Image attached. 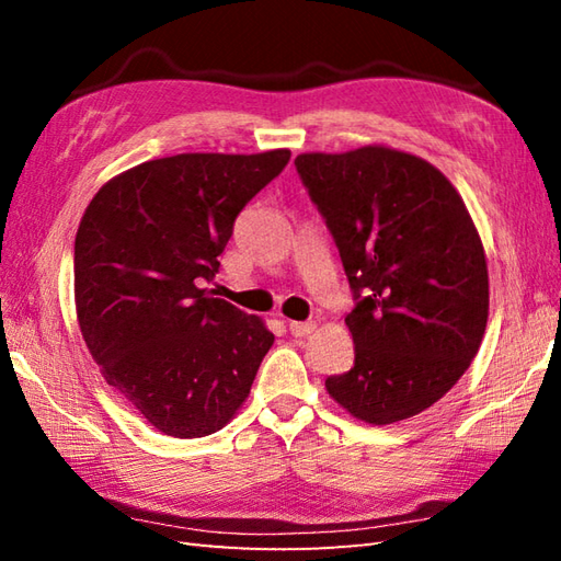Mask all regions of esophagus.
<instances>
[{
	"mask_svg": "<svg viewBox=\"0 0 561 561\" xmlns=\"http://www.w3.org/2000/svg\"><path fill=\"white\" fill-rule=\"evenodd\" d=\"M313 330H316L313 320H308V323H296V320H291L289 323V332L294 337H308V335H313Z\"/></svg>",
	"mask_w": 561,
	"mask_h": 561,
	"instance_id": "esophagus-1",
	"label": "esophagus"
}]
</instances>
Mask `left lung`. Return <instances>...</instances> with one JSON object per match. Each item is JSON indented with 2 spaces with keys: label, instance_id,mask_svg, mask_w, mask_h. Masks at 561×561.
Here are the masks:
<instances>
[{
  "label": "left lung",
  "instance_id": "1",
  "mask_svg": "<svg viewBox=\"0 0 561 561\" xmlns=\"http://www.w3.org/2000/svg\"><path fill=\"white\" fill-rule=\"evenodd\" d=\"M335 238L356 306L354 366L325 388L366 424L438 402L468 371L490 316L486 257L458 190L436 165L383 145L296 157Z\"/></svg>",
  "mask_w": 561,
  "mask_h": 561
}]
</instances>
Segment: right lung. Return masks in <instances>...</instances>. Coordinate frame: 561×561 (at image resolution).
Returning a JSON list of instances; mask_svg holds the SVG:
<instances>
[{"mask_svg": "<svg viewBox=\"0 0 561 561\" xmlns=\"http://www.w3.org/2000/svg\"><path fill=\"white\" fill-rule=\"evenodd\" d=\"M289 149L178 153L111 178L79 221L81 337L113 386L165 436L199 438L233 420L274 335L202 287L233 221L289 163Z\"/></svg>", "mask_w": 561, "mask_h": 561, "instance_id": "add662e5", "label": "right lung"}]
</instances>
